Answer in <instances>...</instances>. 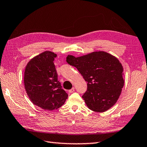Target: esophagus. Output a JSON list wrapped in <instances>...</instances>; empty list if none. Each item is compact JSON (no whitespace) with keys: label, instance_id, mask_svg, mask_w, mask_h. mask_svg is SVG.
I'll list each match as a JSON object with an SVG mask.
<instances>
[{"label":"esophagus","instance_id":"1","mask_svg":"<svg viewBox=\"0 0 147 147\" xmlns=\"http://www.w3.org/2000/svg\"><path fill=\"white\" fill-rule=\"evenodd\" d=\"M74 91H75V88L73 87V88H71V89L68 90V92H69V93H73Z\"/></svg>","mask_w":147,"mask_h":147}]
</instances>
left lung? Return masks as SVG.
Returning a JSON list of instances; mask_svg holds the SVG:
<instances>
[{"label": "left lung", "instance_id": "obj_1", "mask_svg": "<svg viewBox=\"0 0 147 147\" xmlns=\"http://www.w3.org/2000/svg\"><path fill=\"white\" fill-rule=\"evenodd\" d=\"M67 62L76 67L87 82L82 97L90 109L104 112L117 102L124 86L123 68L118 58L96 51L77 58L68 55Z\"/></svg>", "mask_w": 147, "mask_h": 147}]
</instances>
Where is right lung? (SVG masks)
<instances>
[{
	"mask_svg": "<svg viewBox=\"0 0 147 147\" xmlns=\"http://www.w3.org/2000/svg\"><path fill=\"white\" fill-rule=\"evenodd\" d=\"M57 54L46 51L29 61L26 67L24 83L29 99L45 110L57 109L63 105L68 94L58 80L54 64Z\"/></svg>",
	"mask_w": 147,
	"mask_h": 147,
	"instance_id": "1",
	"label": "right lung"
}]
</instances>
